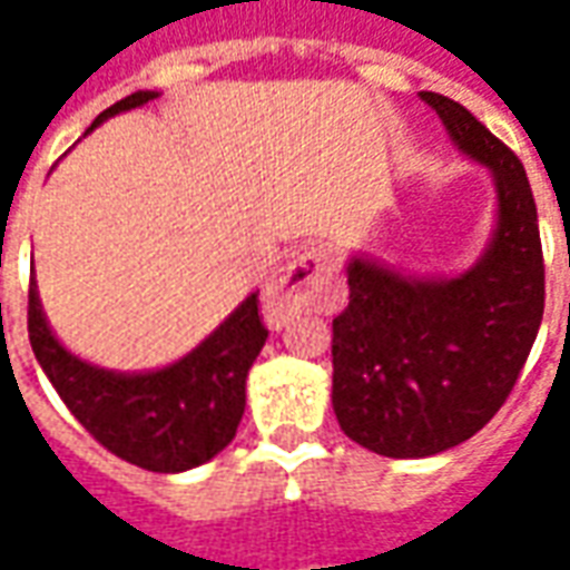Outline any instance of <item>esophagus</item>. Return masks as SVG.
<instances>
[{
  "instance_id": "obj_1",
  "label": "esophagus",
  "mask_w": 570,
  "mask_h": 570,
  "mask_svg": "<svg viewBox=\"0 0 570 570\" xmlns=\"http://www.w3.org/2000/svg\"><path fill=\"white\" fill-rule=\"evenodd\" d=\"M335 274L333 256L323 247H302L293 253V259L284 272L274 277L262 293V317L272 330H281L293 321L296 314L308 308L317 289L330 284Z\"/></svg>"
}]
</instances>
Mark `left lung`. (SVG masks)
Instances as JSON below:
<instances>
[{
  "label": "left lung",
  "instance_id": "left-lung-1",
  "mask_svg": "<svg viewBox=\"0 0 570 570\" xmlns=\"http://www.w3.org/2000/svg\"><path fill=\"white\" fill-rule=\"evenodd\" d=\"M454 146L485 164L498 228L458 277H409L372 259L347 265L333 321V409L347 436L384 458H428L470 440L507 403L543 317L538 207L522 161L464 106L433 91Z\"/></svg>",
  "mask_w": 570,
  "mask_h": 570
}]
</instances>
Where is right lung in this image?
Wrapping results in <instances>:
<instances>
[{"label":"right lung","mask_w":570,"mask_h":570,"mask_svg":"<svg viewBox=\"0 0 570 570\" xmlns=\"http://www.w3.org/2000/svg\"><path fill=\"white\" fill-rule=\"evenodd\" d=\"M155 97V91L130 94L94 118L91 130ZM27 330L39 366L81 428L121 461L151 473L207 464L235 440L247 406V372L268 338L259 293H249L210 338L174 366L140 375L97 370L72 357L48 330L36 281H30Z\"/></svg>","instance_id":"add662e5"}]
</instances>
